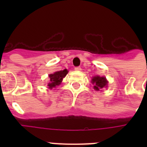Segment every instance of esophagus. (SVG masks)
Masks as SVG:
<instances>
[{"label":"esophagus","mask_w":147,"mask_h":147,"mask_svg":"<svg viewBox=\"0 0 147 147\" xmlns=\"http://www.w3.org/2000/svg\"><path fill=\"white\" fill-rule=\"evenodd\" d=\"M75 71H80L82 70V68H81V67H79V66H78V67H75Z\"/></svg>","instance_id":"1"}]
</instances>
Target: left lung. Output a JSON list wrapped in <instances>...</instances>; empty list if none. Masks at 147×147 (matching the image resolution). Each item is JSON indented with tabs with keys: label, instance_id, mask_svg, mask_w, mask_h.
Here are the masks:
<instances>
[{
	"label": "left lung",
	"instance_id": "obj_1",
	"mask_svg": "<svg viewBox=\"0 0 147 147\" xmlns=\"http://www.w3.org/2000/svg\"><path fill=\"white\" fill-rule=\"evenodd\" d=\"M92 83H93L94 86V88L96 90H99L102 88L107 87V81L106 80L105 77H102V76H94L92 79Z\"/></svg>",
	"mask_w": 147,
	"mask_h": 147
}]
</instances>
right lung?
<instances>
[{"label":"right lung","mask_w":147,"mask_h":147,"mask_svg":"<svg viewBox=\"0 0 147 147\" xmlns=\"http://www.w3.org/2000/svg\"><path fill=\"white\" fill-rule=\"evenodd\" d=\"M68 71L66 69L63 70V71H57L54 74H51L49 75V83L48 86L50 89L56 88V86L59 85L61 83L62 80H63V78L67 75Z\"/></svg>","instance_id":"obj_1"}]
</instances>
